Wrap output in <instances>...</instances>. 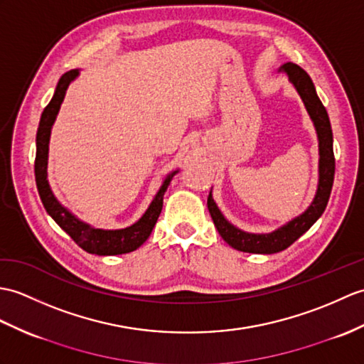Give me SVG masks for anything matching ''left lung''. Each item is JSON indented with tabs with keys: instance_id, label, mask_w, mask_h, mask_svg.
<instances>
[{
	"instance_id": "8db88e82",
	"label": "left lung",
	"mask_w": 364,
	"mask_h": 364,
	"mask_svg": "<svg viewBox=\"0 0 364 364\" xmlns=\"http://www.w3.org/2000/svg\"><path fill=\"white\" fill-rule=\"evenodd\" d=\"M277 73H284L294 90L298 91L316 130L319 163L318 189L314 201L310 203V206L301 215L291 218L290 222H287L281 228H277V230L265 234H255L242 231L237 226L226 220L213 198V189H210L208 197L209 214L213 217L214 225L218 234L222 235V239L234 250L243 252H256V255H274V252L289 248L294 240H298L304 232L309 231L311 225L324 213L328 197H331L335 176L332 127L326 108L316 95L314 82H311L310 75L301 66L290 62L279 68Z\"/></svg>"
}]
</instances>
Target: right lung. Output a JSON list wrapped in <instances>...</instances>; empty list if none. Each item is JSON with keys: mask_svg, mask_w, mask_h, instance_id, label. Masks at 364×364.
I'll return each mask as SVG.
<instances>
[{"mask_svg": "<svg viewBox=\"0 0 364 364\" xmlns=\"http://www.w3.org/2000/svg\"><path fill=\"white\" fill-rule=\"evenodd\" d=\"M80 70H71L65 73L58 80L54 96L50 99L48 107L43 109L40 117L38 130H37V154H36V183L38 189V196L41 203L46 209V213L54 218V222L70 235V237L79 245L82 250H85L90 255L97 256H116L125 255L138 250L141 245L149 239L151 230L156 225V220L163 209L164 193L171 184L173 176L180 172V168L168 173L161 188L158 189L156 196L150 201L146 213L141 215L138 222L122 228V230H102L95 228L90 223L80 220L77 215H74L70 209L65 208L54 196L48 181V155H49V139L50 130L55 122L58 109L65 99L66 90L71 85V82L79 77Z\"/></svg>", "mask_w": 364, "mask_h": 364, "instance_id": "right-lung-1", "label": "right lung"}]
</instances>
